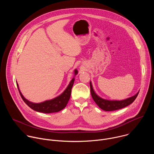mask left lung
<instances>
[{
    "label": "left lung",
    "instance_id": "left-lung-1",
    "mask_svg": "<svg viewBox=\"0 0 154 154\" xmlns=\"http://www.w3.org/2000/svg\"><path fill=\"white\" fill-rule=\"evenodd\" d=\"M90 90L92 97L96 103L99 106L100 108L104 111L106 112H110V111H115L117 109H119L123 108L131 103H133L134 101L137 98L139 91L135 94L134 96L127 98L124 100H110V99H103L99 96H98L93 89V86L92 85V83L90 81Z\"/></svg>",
    "mask_w": 154,
    "mask_h": 154
}]
</instances>
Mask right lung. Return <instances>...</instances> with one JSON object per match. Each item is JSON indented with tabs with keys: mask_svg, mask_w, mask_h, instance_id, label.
Masks as SVG:
<instances>
[{
	"mask_svg": "<svg viewBox=\"0 0 154 154\" xmlns=\"http://www.w3.org/2000/svg\"><path fill=\"white\" fill-rule=\"evenodd\" d=\"M74 77L72 79L71 82H69V85L66 87V88L64 90V91L59 96L55 97L54 99L47 100L42 102L39 103H35L31 101H29L27 99L24 97V96L22 94L20 91L19 85L17 83V86L19 93L20 94L21 97L23 98V100L25 103L33 110L41 112L43 113H56L61 111V109L64 108L67 105L68 101L70 99L71 94V90L74 83L75 77L78 74V71L77 69H75L74 71Z\"/></svg>",
	"mask_w": 154,
	"mask_h": 154,
	"instance_id": "right-lung-1",
	"label": "right lung"
}]
</instances>
